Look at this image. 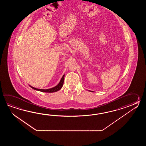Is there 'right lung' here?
I'll use <instances>...</instances> for the list:
<instances>
[{
	"instance_id": "1",
	"label": "right lung",
	"mask_w": 146,
	"mask_h": 146,
	"mask_svg": "<svg viewBox=\"0 0 146 146\" xmlns=\"http://www.w3.org/2000/svg\"><path fill=\"white\" fill-rule=\"evenodd\" d=\"M64 77H65V74L63 75L61 80L60 81L59 84H58V85H57L56 86H55L54 88H50V89H36L34 87H30L33 89L34 90H37V91H39L40 92H48V93H52V92H56L57 91L60 90L62 88V86H63V84H64Z\"/></svg>"
}]
</instances>
